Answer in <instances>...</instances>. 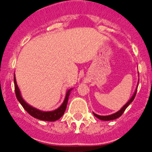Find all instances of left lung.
<instances>
[{
	"label": "left lung",
	"instance_id": "1",
	"mask_svg": "<svg viewBox=\"0 0 152 152\" xmlns=\"http://www.w3.org/2000/svg\"><path fill=\"white\" fill-rule=\"evenodd\" d=\"M138 84H139V83H138ZM138 84H137V85H138ZM137 87H138V86H137ZM136 91H137V88H136V89H135V92H134L132 96V97L129 99V101L127 102V103H126V104H125V105L123 106V107H122L120 110H119V111H117V112L115 113L111 114V115H108V116H100V115H97V114L94 113V112H93V113H94V115L96 118H98V119H100V120H103V121H109V120H113V119H117V118H119V116H122V114L124 113V111L126 110V109L128 107V106L133 101L134 98H135V94H136Z\"/></svg>",
	"mask_w": 152,
	"mask_h": 152
}]
</instances>
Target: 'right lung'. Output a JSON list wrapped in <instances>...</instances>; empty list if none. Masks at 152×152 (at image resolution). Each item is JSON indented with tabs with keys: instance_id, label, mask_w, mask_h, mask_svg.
Returning a JSON list of instances; mask_svg holds the SVG:
<instances>
[{
	"instance_id": "add662e5",
	"label": "right lung",
	"mask_w": 152,
	"mask_h": 152,
	"mask_svg": "<svg viewBox=\"0 0 152 152\" xmlns=\"http://www.w3.org/2000/svg\"><path fill=\"white\" fill-rule=\"evenodd\" d=\"M13 80H14V86H15V94L16 96H17L18 101L20 103L21 105L23 106V107L24 108V110L29 114L32 116H33L36 119H40V120H43V121H49V122H52L56 121L59 119L61 116H63V114L64 113V111L66 110L67 107V103H68V97H69V95L71 94V91H72L73 88H71V89L68 90L66 92V95H65V97H64V100L63 101L62 104L56 110L53 111H42L39 109H36L35 107H32L29 104V103H26L25 100H23V98L21 96V93L20 89L18 88V85L17 84V80H16L15 75H14V77H13Z\"/></svg>"
}]
</instances>
